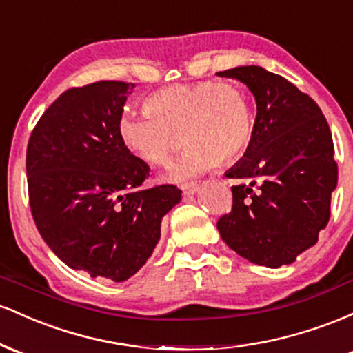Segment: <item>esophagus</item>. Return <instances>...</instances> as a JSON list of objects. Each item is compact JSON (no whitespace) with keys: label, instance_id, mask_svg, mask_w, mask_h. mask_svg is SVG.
<instances>
[{"label":"esophagus","instance_id":"obj_1","mask_svg":"<svg viewBox=\"0 0 353 353\" xmlns=\"http://www.w3.org/2000/svg\"><path fill=\"white\" fill-rule=\"evenodd\" d=\"M197 189H199V185L194 184V182H190V184H182L181 185V190L185 194V196H192V194L197 192Z\"/></svg>","mask_w":353,"mask_h":353}]
</instances>
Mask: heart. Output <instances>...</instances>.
Masks as SVG:
<instances>
[{
	"instance_id": "b5f03b06",
	"label": "heart",
	"mask_w": 353,
	"mask_h": 353,
	"mask_svg": "<svg viewBox=\"0 0 353 353\" xmlns=\"http://www.w3.org/2000/svg\"><path fill=\"white\" fill-rule=\"evenodd\" d=\"M252 131V109L245 92L236 84L217 81L159 89L145 99V112H128L119 119L123 144L149 164H164L182 134L188 148L165 172L174 182L201 176L219 159H239Z\"/></svg>"
}]
</instances>
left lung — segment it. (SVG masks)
<instances>
[{
  "label": "left lung",
  "instance_id": "left-lung-1",
  "mask_svg": "<svg viewBox=\"0 0 353 353\" xmlns=\"http://www.w3.org/2000/svg\"><path fill=\"white\" fill-rule=\"evenodd\" d=\"M244 83L257 104L252 139L225 172L232 210L217 221L222 241L241 257L277 269L317 244L337 188L334 143L315 101L261 66L217 72Z\"/></svg>",
  "mask_w": 353,
  "mask_h": 353
}]
</instances>
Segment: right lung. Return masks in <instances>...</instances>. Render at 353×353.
I'll return each instance as SVG.
<instances>
[{"label":"right lung","instance_id":"add662e5","mask_svg":"<svg viewBox=\"0 0 353 353\" xmlns=\"http://www.w3.org/2000/svg\"><path fill=\"white\" fill-rule=\"evenodd\" d=\"M132 88L98 81L68 89L38 121L26 152L30 205L43 241L71 269L114 282L148 262L182 192L143 188L149 165L119 137Z\"/></svg>","mask_w":353,"mask_h":353}]
</instances>
